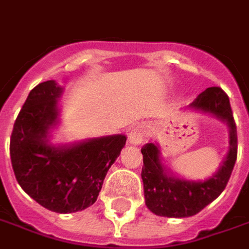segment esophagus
Listing matches in <instances>:
<instances>
[{
    "label": "esophagus",
    "mask_w": 249,
    "mask_h": 249,
    "mask_svg": "<svg viewBox=\"0 0 249 249\" xmlns=\"http://www.w3.org/2000/svg\"><path fill=\"white\" fill-rule=\"evenodd\" d=\"M146 140V127L143 124H137L128 134V141L131 145H141Z\"/></svg>",
    "instance_id": "1"
}]
</instances>
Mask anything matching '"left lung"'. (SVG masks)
Instances as JSON below:
<instances>
[{
	"instance_id": "8db88e82",
	"label": "left lung",
	"mask_w": 249,
	"mask_h": 249,
	"mask_svg": "<svg viewBox=\"0 0 249 249\" xmlns=\"http://www.w3.org/2000/svg\"><path fill=\"white\" fill-rule=\"evenodd\" d=\"M190 107L215 115L225 121L231 128V147L225 161L210 179L205 181H187L167 175L160 162V150L154 143L141 149L143 156L142 181L145 203L152 213L161 217L183 218L199 213L225 190L237 159V130L229 103V97L219 87L203 90Z\"/></svg>"
}]
</instances>
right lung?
<instances>
[{"label":"right lung","mask_w":249,"mask_h":249,"mask_svg":"<svg viewBox=\"0 0 249 249\" xmlns=\"http://www.w3.org/2000/svg\"><path fill=\"white\" fill-rule=\"evenodd\" d=\"M61 92L51 80L31 90L10 135V161L18 184L32 199L55 213H74L95 203L126 137L50 146L47 135L56 123Z\"/></svg>","instance_id":"right-lung-1"}]
</instances>
